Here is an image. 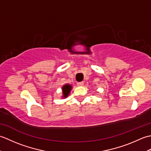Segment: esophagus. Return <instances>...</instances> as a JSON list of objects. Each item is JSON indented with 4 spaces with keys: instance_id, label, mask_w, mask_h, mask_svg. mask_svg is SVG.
<instances>
[{
    "instance_id": "34e87169",
    "label": "esophagus",
    "mask_w": 151,
    "mask_h": 151,
    "mask_svg": "<svg viewBox=\"0 0 151 151\" xmlns=\"http://www.w3.org/2000/svg\"><path fill=\"white\" fill-rule=\"evenodd\" d=\"M84 85V82H77V86H82Z\"/></svg>"
}]
</instances>
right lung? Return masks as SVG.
Instances as JSON below:
<instances>
[{"label": "right lung", "instance_id": "right-lung-1", "mask_svg": "<svg viewBox=\"0 0 151 151\" xmlns=\"http://www.w3.org/2000/svg\"><path fill=\"white\" fill-rule=\"evenodd\" d=\"M70 89H71V86L69 84H66L65 86H63V87L62 88V90H63V97H67L68 95L69 94Z\"/></svg>", "mask_w": 151, "mask_h": 151}]
</instances>
